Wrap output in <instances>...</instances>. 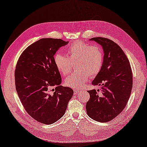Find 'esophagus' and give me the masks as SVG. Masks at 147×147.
Segmentation results:
<instances>
[{
	"label": "esophagus",
	"mask_w": 147,
	"mask_h": 147,
	"mask_svg": "<svg viewBox=\"0 0 147 147\" xmlns=\"http://www.w3.org/2000/svg\"><path fill=\"white\" fill-rule=\"evenodd\" d=\"M80 92L79 90H77V89H75V90H74V95H77V94L78 92Z\"/></svg>",
	"instance_id": "34e87169"
}]
</instances>
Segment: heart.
Instances as JSON below:
<instances>
[{
	"label": "heart",
	"instance_id": "obj_1",
	"mask_svg": "<svg viewBox=\"0 0 147 147\" xmlns=\"http://www.w3.org/2000/svg\"><path fill=\"white\" fill-rule=\"evenodd\" d=\"M68 57L57 53L53 61L57 70L62 76L69 74L76 64L77 71L66 78L65 83L68 87L81 88L88 80L89 77H94L100 71L103 63V53L97 45H91L78 40L67 49Z\"/></svg>",
	"mask_w": 147,
	"mask_h": 147
}]
</instances>
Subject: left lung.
<instances>
[{
	"label": "left lung",
	"mask_w": 147,
	"mask_h": 147,
	"mask_svg": "<svg viewBox=\"0 0 147 147\" xmlns=\"http://www.w3.org/2000/svg\"><path fill=\"white\" fill-rule=\"evenodd\" d=\"M103 47V63L92 85H100L101 93L88 90L90 99L86 104L87 115L100 122H107L122 112L127 105L133 85V74L125 53L120 47L104 37L90 39Z\"/></svg>",
	"instance_id": "1"
}]
</instances>
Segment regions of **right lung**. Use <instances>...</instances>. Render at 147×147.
<instances>
[{"mask_svg": "<svg viewBox=\"0 0 147 147\" xmlns=\"http://www.w3.org/2000/svg\"><path fill=\"white\" fill-rule=\"evenodd\" d=\"M68 43L41 38L28 46L17 63L15 84L20 102L28 114L44 124L63 117L74 94L71 88L60 85L61 76L53 61L56 52Z\"/></svg>", "mask_w": 147, "mask_h": 147, "instance_id": "obj_1", "label": "right lung"}]
</instances>
